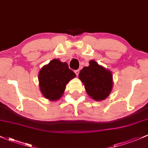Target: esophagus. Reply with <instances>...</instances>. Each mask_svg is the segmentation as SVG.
I'll return each instance as SVG.
<instances>
[{"instance_id": "esophagus-1", "label": "esophagus", "mask_w": 148, "mask_h": 148, "mask_svg": "<svg viewBox=\"0 0 148 148\" xmlns=\"http://www.w3.org/2000/svg\"><path fill=\"white\" fill-rule=\"evenodd\" d=\"M79 72H80V71H79V70H76V71H75V73L76 74V75H78Z\"/></svg>"}]
</instances>
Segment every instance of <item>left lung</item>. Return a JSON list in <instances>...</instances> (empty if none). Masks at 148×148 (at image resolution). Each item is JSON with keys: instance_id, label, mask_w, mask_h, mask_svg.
Instances as JSON below:
<instances>
[{"instance_id": "obj_1", "label": "left lung", "mask_w": 148, "mask_h": 148, "mask_svg": "<svg viewBox=\"0 0 148 148\" xmlns=\"http://www.w3.org/2000/svg\"><path fill=\"white\" fill-rule=\"evenodd\" d=\"M90 65L84 67L79 73V78L85 85L90 97L96 101L105 99L113 87L112 72L91 60Z\"/></svg>"}]
</instances>
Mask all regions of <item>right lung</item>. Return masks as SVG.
<instances>
[{
	"label": "right lung",
	"mask_w": 148,
	"mask_h": 148,
	"mask_svg": "<svg viewBox=\"0 0 148 148\" xmlns=\"http://www.w3.org/2000/svg\"><path fill=\"white\" fill-rule=\"evenodd\" d=\"M76 75L69 69L67 63L53 59L43 66L39 71V87L42 95L51 101L59 99L66 90V85Z\"/></svg>",
	"instance_id": "right-lung-1"
}]
</instances>
